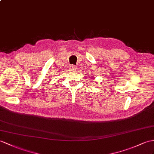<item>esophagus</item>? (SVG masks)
<instances>
[{
	"label": "esophagus",
	"mask_w": 154,
	"mask_h": 154,
	"mask_svg": "<svg viewBox=\"0 0 154 154\" xmlns=\"http://www.w3.org/2000/svg\"><path fill=\"white\" fill-rule=\"evenodd\" d=\"M70 69L72 70V71H75L76 70V66L75 65H71L70 66Z\"/></svg>",
	"instance_id": "esophagus-1"
}]
</instances>
